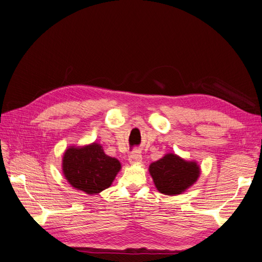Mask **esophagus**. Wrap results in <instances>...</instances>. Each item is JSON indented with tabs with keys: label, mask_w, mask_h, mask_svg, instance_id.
<instances>
[{
	"label": "esophagus",
	"mask_w": 262,
	"mask_h": 262,
	"mask_svg": "<svg viewBox=\"0 0 262 262\" xmlns=\"http://www.w3.org/2000/svg\"><path fill=\"white\" fill-rule=\"evenodd\" d=\"M129 162L131 164H138L142 162V155L140 151H133L129 156Z\"/></svg>",
	"instance_id": "1"
}]
</instances>
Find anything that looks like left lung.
<instances>
[{
	"label": "left lung",
	"instance_id": "obj_1",
	"mask_svg": "<svg viewBox=\"0 0 262 262\" xmlns=\"http://www.w3.org/2000/svg\"><path fill=\"white\" fill-rule=\"evenodd\" d=\"M149 172L160 193L173 196L183 193L197 181L201 168L195 161L167 154L149 165Z\"/></svg>",
	"mask_w": 262,
	"mask_h": 262
}]
</instances>
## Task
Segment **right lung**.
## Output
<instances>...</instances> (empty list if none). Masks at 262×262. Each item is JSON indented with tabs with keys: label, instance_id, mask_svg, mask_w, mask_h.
<instances>
[{
	"label": "right lung",
	"instance_id": "obj_1",
	"mask_svg": "<svg viewBox=\"0 0 262 262\" xmlns=\"http://www.w3.org/2000/svg\"><path fill=\"white\" fill-rule=\"evenodd\" d=\"M61 167L74 189L95 195L111 186L121 165L117 159L104 154L100 144L93 143L69 147L63 156Z\"/></svg>",
	"mask_w": 262,
	"mask_h": 262
}]
</instances>
